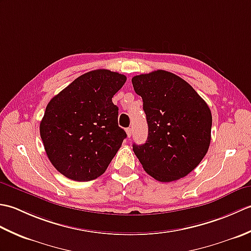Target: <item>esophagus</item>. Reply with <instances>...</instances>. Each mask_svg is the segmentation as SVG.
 <instances>
[{"mask_svg": "<svg viewBox=\"0 0 251 251\" xmlns=\"http://www.w3.org/2000/svg\"><path fill=\"white\" fill-rule=\"evenodd\" d=\"M126 134H127V137L130 138L131 134H132V129L131 128H126Z\"/></svg>", "mask_w": 251, "mask_h": 251, "instance_id": "esophagus-1", "label": "esophagus"}]
</instances>
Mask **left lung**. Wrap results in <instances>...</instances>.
<instances>
[{"mask_svg":"<svg viewBox=\"0 0 251 251\" xmlns=\"http://www.w3.org/2000/svg\"><path fill=\"white\" fill-rule=\"evenodd\" d=\"M141 96L149 126L145 145H132L143 169L157 181L185 177L204 158L210 145L209 106L184 79L157 70L131 78Z\"/></svg>","mask_w":251,"mask_h":251,"instance_id":"1","label":"left lung"}]
</instances>
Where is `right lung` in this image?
Returning a JSON list of instances; mask_svg holds the SVG:
<instances>
[{
    "instance_id": "obj_1",
    "label": "right lung",
    "mask_w": 251,
    "mask_h": 251,
    "mask_svg": "<svg viewBox=\"0 0 251 251\" xmlns=\"http://www.w3.org/2000/svg\"><path fill=\"white\" fill-rule=\"evenodd\" d=\"M126 76L105 69L83 74L46 106L40 134L58 172L75 181L102 175L127 137L112 102Z\"/></svg>"
}]
</instances>
